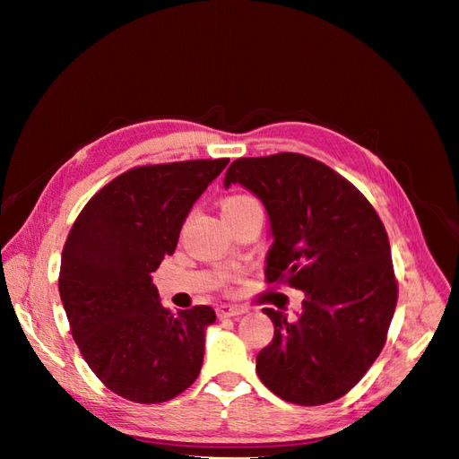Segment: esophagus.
Masks as SVG:
<instances>
[{
  "label": "esophagus",
  "mask_w": 459,
  "mask_h": 459,
  "mask_svg": "<svg viewBox=\"0 0 459 459\" xmlns=\"http://www.w3.org/2000/svg\"><path fill=\"white\" fill-rule=\"evenodd\" d=\"M216 314H218L220 319H224V317H235V316L245 314V308H241V307H228V304H224V307H220V308L216 310Z\"/></svg>",
  "instance_id": "34e87169"
}]
</instances>
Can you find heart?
<instances>
[{
	"instance_id": "b5f03b06",
	"label": "heart",
	"mask_w": 459,
	"mask_h": 459,
	"mask_svg": "<svg viewBox=\"0 0 459 459\" xmlns=\"http://www.w3.org/2000/svg\"><path fill=\"white\" fill-rule=\"evenodd\" d=\"M255 206H258V203L253 197L243 195V193H231V195L221 199V212H224L226 220L251 211Z\"/></svg>"
}]
</instances>
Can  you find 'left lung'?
I'll list each match as a JSON object with an SVG mask.
<instances>
[{
	"instance_id": "obj_1",
	"label": "left lung",
	"mask_w": 459,
	"mask_h": 459,
	"mask_svg": "<svg viewBox=\"0 0 459 459\" xmlns=\"http://www.w3.org/2000/svg\"><path fill=\"white\" fill-rule=\"evenodd\" d=\"M241 184L264 203L273 243L266 281L304 290L302 312L264 308L273 339L256 373L290 404L344 396L381 354L398 283L379 214L349 179L300 152L233 160L224 186Z\"/></svg>"
}]
</instances>
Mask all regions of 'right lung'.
Instances as JSON below:
<instances>
[{
    "label": "right lung",
    "instance_id": "1",
    "mask_svg": "<svg viewBox=\"0 0 459 459\" xmlns=\"http://www.w3.org/2000/svg\"><path fill=\"white\" fill-rule=\"evenodd\" d=\"M228 162L130 169L82 208L63 247L59 293L78 349L108 391L137 404L172 400L199 377L216 312L164 308L151 273Z\"/></svg>",
    "mask_w": 459,
    "mask_h": 459
}]
</instances>
